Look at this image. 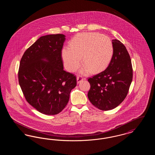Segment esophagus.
Listing matches in <instances>:
<instances>
[{"label": "esophagus", "mask_w": 155, "mask_h": 155, "mask_svg": "<svg viewBox=\"0 0 155 155\" xmlns=\"http://www.w3.org/2000/svg\"><path fill=\"white\" fill-rule=\"evenodd\" d=\"M84 78L82 77H81V76H78V77H77V83H78V84L80 83L81 81L84 80Z\"/></svg>", "instance_id": "obj_1"}]
</instances>
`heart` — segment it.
<instances>
[{"label":"heart","instance_id":"heart-1","mask_svg":"<svg viewBox=\"0 0 155 155\" xmlns=\"http://www.w3.org/2000/svg\"><path fill=\"white\" fill-rule=\"evenodd\" d=\"M70 47L63 49L61 57L67 70L74 72L80 66L81 56L84 64L81 74L102 70L109 64L113 55V46L109 37L96 32L79 34L72 39Z\"/></svg>","mask_w":155,"mask_h":155}]
</instances>
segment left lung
<instances>
[{
    "mask_svg": "<svg viewBox=\"0 0 155 155\" xmlns=\"http://www.w3.org/2000/svg\"><path fill=\"white\" fill-rule=\"evenodd\" d=\"M113 53L107 68L89 78V101L101 110L117 107L127 95L133 80V67L125 46L117 39L112 40Z\"/></svg>",
    "mask_w": 155,
    "mask_h": 155,
    "instance_id": "left-lung-1",
    "label": "left lung"
}]
</instances>
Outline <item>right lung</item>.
Wrapping results in <instances>:
<instances>
[{"instance_id":"add662e5","label":"right lung","mask_w":155,"mask_h":155,"mask_svg":"<svg viewBox=\"0 0 155 155\" xmlns=\"http://www.w3.org/2000/svg\"><path fill=\"white\" fill-rule=\"evenodd\" d=\"M63 34L40 37L20 60L18 82L26 101L40 113L57 114L69 101L76 77L63 70Z\"/></svg>"}]
</instances>
